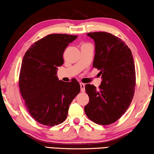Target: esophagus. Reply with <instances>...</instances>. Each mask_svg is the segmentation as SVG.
Segmentation results:
<instances>
[{
  "label": "esophagus",
  "instance_id": "1",
  "mask_svg": "<svg viewBox=\"0 0 154 154\" xmlns=\"http://www.w3.org/2000/svg\"><path fill=\"white\" fill-rule=\"evenodd\" d=\"M80 87H81V92H85V84L83 83H80Z\"/></svg>",
  "mask_w": 154,
  "mask_h": 154
}]
</instances>
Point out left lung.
Here are the masks:
<instances>
[{"mask_svg": "<svg viewBox=\"0 0 154 154\" xmlns=\"http://www.w3.org/2000/svg\"><path fill=\"white\" fill-rule=\"evenodd\" d=\"M95 43L93 67L100 70L102 82L99 89L85 85L89 103L85 113L90 120L100 125L114 123L126 111L133 98L136 73L131 50L112 34H87Z\"/></svg>", "mask_w": 154, "mask_h": 154, "instance_id": "1", "label": "left lung"}]
</instances>
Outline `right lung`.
I'll use <instances>...</instances> for the list:
<instances>
[{
	"instance_id": "right-lung-1",
	"label": "right lung",
	"mask_w": 154,
	"mask_h": 154,
	"mask_svg": "<svg viewBox=\"0 0 154 154\" xmlns=\"http://www.w3.org/2000/svg\"><path fill=\"white\" fill-rule=\"evenodd\" d=\"M77 35L51 34L30 46L23 58L20 91L28 111L41 124L54 126L66 119L69 106L80 92L76 79L64 82L57 77L63 54Z\"/></svg>"
}]
</instances>
